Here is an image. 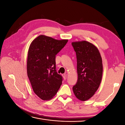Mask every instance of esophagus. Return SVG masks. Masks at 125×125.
<instances>
[{
	"mask_svg": "<svg viewBox=\"0 0 125 125\" xmlns=\"http://www.w3.org/2000/svg\"><path fill=\"white\" fill-rule=\"evenodd\" d=\"M62 77L63 78L64 80H66V78H67V75L66 74H65V73H63V74H62Z\"/></svg>",
	"mask_w": 125,
	"mask_h": 125,
	"instance_id": "1",
	"label": "esophagus"
}]
</instances>
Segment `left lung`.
<instances>
[{
	"mask_svg": "<svg viewBox=\"0 0 125 125\" xmlns=\"http://www.w3.org/2000/svg\"><path fill=\"white\" fill-rule=\"evenodd\" d=\"M76 52L78 80L73 90L78 99L85 101L99 89L103 74L102 59L98 48L86 41L71 43Z\"/></svg>",
	"mask_w": 125,
	"mask_h": 125,
	"instance_id": "left-lung-1",
	"label": "left lung"
}]
</instances>
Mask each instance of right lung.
I'll return each mask as SVG.
<instances>
[{
	"label": "right lung",
	"instance_id": "obj_1",
	"mask_svg": "<svg viewBox=\"0 0 125 125\" xmlns=\"http://www.w3.org/2000/svg\"><path fill=\"white\" fill-rule=\"evenodd\" d=\"M68 40H56L40 35L30 44L27 58V74L34 92L41 99H52L62 84L56 70V55Z\"/></svg>",
	"mask_w": 125,
	"mask_h": 125
}]
</instances>
